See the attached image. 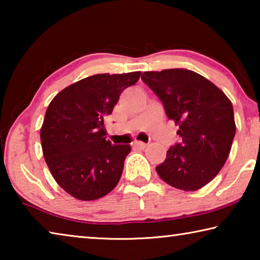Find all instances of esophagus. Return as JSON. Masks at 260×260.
<instances>
[{
  "mask_svg": "<svg viewBox=\"0 0 260 260\" xmlns=\"http://www.w3.org/2000/svg\"><path fill=\"white\" fill-rule=\"evenodd\" d=\"M133 147L138 148V149H144L147 147V144L144 142H141V141H135V142L133 143Z\"/></svg>",
  "mask_w": 260,
  "mask_h": 260,
  "instance_id": "1",
  "label": "esophagus"
}]
</instances>
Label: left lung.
<instances>
[{
    "label": "left lung",
    "mask_w": 260,
    "mask_h": 260,
    "mask_svg": "<svg viewBox=\"0 0 260 260\" xmlns=\"http://www.w3.org/2000/svg\"><path fill=\"white\" fill-rule=\"evenodd\" d=\"M141 79L182 138L156 167L158 175L174 188L199 190L215 178L231 152L236 131L232 102L214 83L189 70L148 71Z\"/></svg>",
    "instance_id": "obj_1"
}]
</instances>
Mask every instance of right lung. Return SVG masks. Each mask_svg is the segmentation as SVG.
<instances>
[{"instance_id":"right-lung-1","label":"right lung","mask_w":260,"mask_h":260,"mask_svg":"<svg viewBox=\"0 0 260 260\" xmlns=\"http://www.w3.org/2000/svg\"><path fill=\"white\" fill-rule=\"evenodd\" d=\"M141 72L95 74L64 88L48 105L40 132L42 152L56 182L72 197L94 201L119 182L129 144L105 140V116Z\"/></svg>"}]
</instances>
